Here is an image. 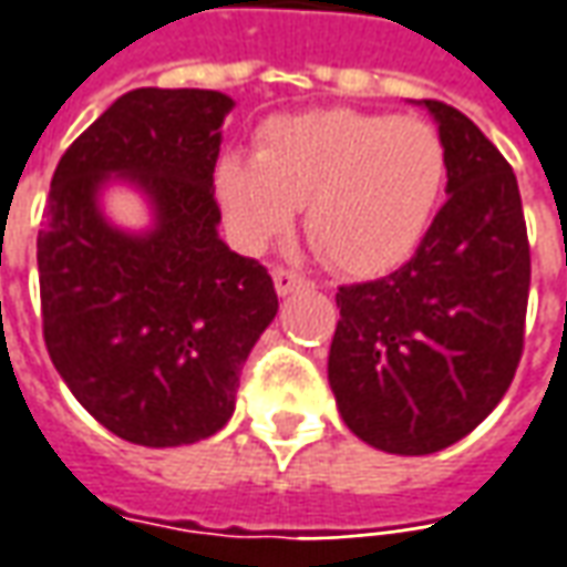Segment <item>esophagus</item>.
<instances>
[{"label": "esophagus", "instance_id": "obj_1", "mask_svg": "<svg viewBox=\"0 0 567 567\" xmlns=\"http://www.w3.org/2000/svg\"><path fill=\"white\" fill-rule=\"evenodd\" d=\"M272 282H276V291L279 295H295V291H300V288H310V279L307 276H300V272H295V269H285L279 267L276 272H272Z\"/></svg>", "mask_w": 567, "mask_h": 567}]
</instances>
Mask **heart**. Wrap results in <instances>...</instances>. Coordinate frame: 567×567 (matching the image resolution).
Returning <instances> with one entry per match:
<instances>
[{
  "label": "heart",
  "instance_id": "obj_1",
  "mask_svg": "<svg viewBox=\"0 0 567 567\" xmlns=\"http://www.w3.org/2000/svg\"><path fill=\"white\" fill-rule=\"evenodd\" d=\"M444 142L419 117L322 107L269 117L251 154L217 164V195L245 248H267L303 207L319 257L348 276L400 267L429 233Z\"/></svg>",
  "mask_w": 567,
  "mask_h": 567
}]
</instances>
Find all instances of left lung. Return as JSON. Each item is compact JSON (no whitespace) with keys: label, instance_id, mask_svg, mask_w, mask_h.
<instances>
[{"label":"left lung","instance_id":"1","mask_svg":"<svg viewBox=\"0 0 567 567\" xmlns=\"http://www.w3.org/2000/svg\"><path fill=\"white\" fill-rule=\"evenodd\" d=\"M446 154V198L415 254L341 285L329 350L338 413L384 453L425 456L477 429L525 350L530 245L509 161L462 111L425 99Z\"/></svg>","mask_w":567,"mask_h":567}]
</instances>
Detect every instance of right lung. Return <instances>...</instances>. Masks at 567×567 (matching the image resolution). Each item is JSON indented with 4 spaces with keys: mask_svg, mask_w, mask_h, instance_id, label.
Wrapping results in <instances>:
<instances>
[{
    "mask_svg": "<svg viewBox=\"0 0 567 567\" xmlns=\"http://www.w3.org/2000/svg\"><path fill=\"white\" fill-rule=\"evenodd\" d=\"M233 99L133 90L61 154L37 238L42 338L80 406L138 446L217 434L238 375L279 310L264 264L217 235L214 167ZM117 172L153 198L155 229L130 236L97 214Z\"/></svg>",
    "mask_w": 567,
    "mask_h": 567,
    "instance_id": "right-lung-1",
    "label": "right lung"
}]
</instances>
